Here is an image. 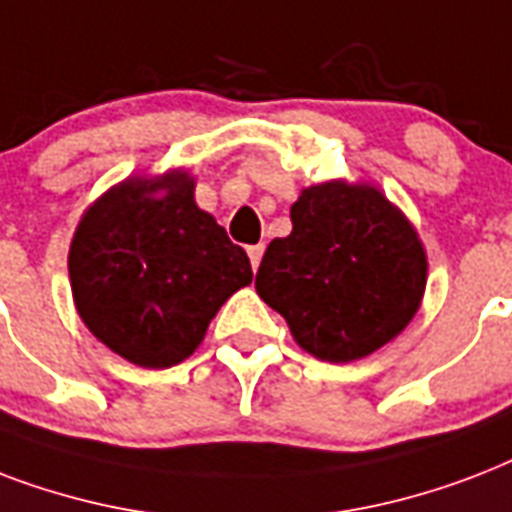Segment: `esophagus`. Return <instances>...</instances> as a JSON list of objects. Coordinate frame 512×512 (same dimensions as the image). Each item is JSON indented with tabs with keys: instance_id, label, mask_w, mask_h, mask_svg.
Returning <instances> with one entry per match:
<instances>
[{
	"instance_id": "34e87169",
	"label": "esophagus",
	"mask_w": 512,
	"mask_h": 512,
	"mask_svg": "<svg viewBox=\"0 0 512 512\" xmlns=\"http://www.w3.org/2000/svg\"><path fill=\"white\" fill-rule=\"evenodd\" d=\"M248 256H251V267L256 269L261 264V256H264V243H259V245H251V248H248Z\"/></svg>"
}]
</instances>
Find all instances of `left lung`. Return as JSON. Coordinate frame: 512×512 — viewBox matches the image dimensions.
<instances>
[{
	"label": "left lung",
	"mask_w": 512,
	"mask_h": 512,
	"mask_svg": "<svg viewBox=\"0 0 512 512\" xmlns=\"http://www.w3.org/2000/svg\"><path fill=\"white\" fill-rule=\"evenodd\" d=\"M293 229L275 237L256 291L315 358L350 363L403 331L419 310L427 259L414 227L379 189L328 181L291 205Z\"/></svg>",
	"instance_id": "8db88e82"
}]
</instances>
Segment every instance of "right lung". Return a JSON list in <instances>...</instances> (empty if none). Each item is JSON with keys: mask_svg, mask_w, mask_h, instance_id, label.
I'll list each match as a JSON object with an SVG mask.
<instances>
[{"mask_svg": "<svg viewBox=\"0 0 512 512\" xmlns=\"http://www.w3.org/2000/svg\"><path fill=\"white\" fill-rule=\"evenodd\" d=\"M69 277L79 318L109 350L136 366L170 368L197 350L253 272L227 229L194 205L189 173L170 170L157 181L128 178L87 208Z\"/></svg>", "mask_w": 512, "mask_h": 512, "instance_id": "add662e5", "label": "right lung"}]
</instances>
